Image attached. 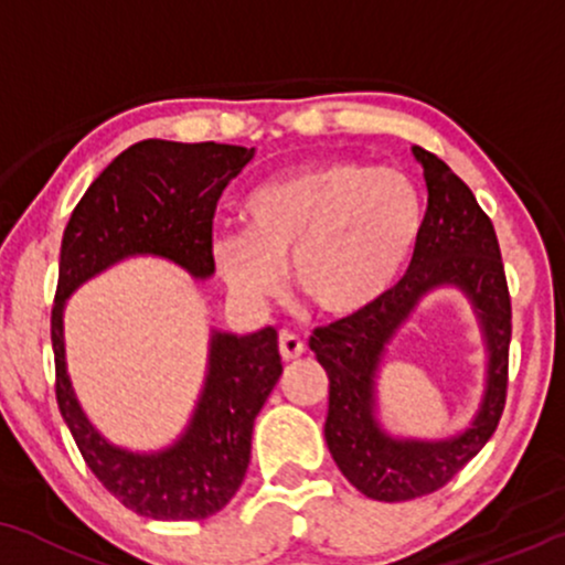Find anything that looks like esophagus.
Segmentation results:
<instances>
[{"instance_id":"1","label":"esophagus","mask_w":565,"mask_h":565,"mask_svg":"<svg viewBox=\"0 0 565 565\" xmlns=\"http://www.w3.org/2000/svg\"><path fill=\"white\" fill-rule=\"evenodd\" d=\"M305 350H308V348H305L302 337L291 334V331H281V334H278V352H281L284 360L302 358Z\"/></svg>"}]
</instances>
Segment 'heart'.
<instances>
[{"label": "heart", "mask_w": 565, "mask_h": 565, "mask_svg": "<svg viewBox=\"0 0 565 565\" xmlns=\"http://www.w3.org/2000/svg\"><path fill=\"white\" fill-rule=\"evenodd\" d=\"M244 228L210 242L215 270L242 305L260 308L281 289V265L305 300L329 316L379 302L420 231V196L390 168L323 160L278 173L247 194Z\"/></svg>", "instance_id": "b5f03b06"}]
</instances>
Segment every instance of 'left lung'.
Here are the masks:
<instances>
[{
    "label": "left lung",
    "instance_id": "obj_1",
    "mask_svg": "<svg viewBox=\"0 0 565 565\" xmlns=\"http://www.w3.org/2000/svg\"><path fill=\"white\" fill-rule=\"evenodd\" d=\"M429 207L407 274L371 308L312 331L310 350L329 373L326 445L339 471L365 498L399 502L445 487L498 429L508 390L511 295L498 234L477 196L437 154L413 147ZM437 288H458L486 337L488 379L472 424L441 440L394 438L377 420L383 358L417 305Z\"/></svg>",
    "mask_w": 565,
    "mask_h": 565
}]
</instances>
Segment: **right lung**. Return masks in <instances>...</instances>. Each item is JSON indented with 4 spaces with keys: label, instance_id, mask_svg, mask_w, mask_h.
I'll use <instances>...</instances> for the list:
<instances>
[{
    "label": "right lung",
    "instance_id": "1",
    "mask_svg": "<svg viewBox=\"0 0 565 565\" xmlns=\"http://www.w3.org/2000/svg\"><path fill=\"white\" fill-rule=\"evenodd\" d=\"M255 149L147 139L120 152L73 210L60 247L52 308L57 405L81 455L107 492L154 521H200L226 508L249 466L253 426L278 376L276 329L210 331L207 373L186 429L168 447L134 452L113 445L81 407L65 360V302L88 278L128 257H162L196 281L215 274L210 242L223 189Z\"/></svg>",
    "mask_w": 565,
    "mask_h": 565
}]
</instances>
